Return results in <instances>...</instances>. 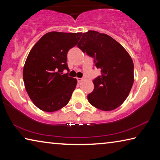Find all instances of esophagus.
Listing matches in <instances>:
<instances>
[{"instance_id":"34e87169","label":"esophagus","mask_w":160,"mask_h":160,"mask_svg":"<svg viewBox=\"0 0 160 160\" xmlns=\"http://www.w3.org/2000/svg\"><path fill=\"white\" fill-rule=\"evenodd\" d=\"M77 80L78 82H81L82 81L84 80V78H77Z\"/></svg>"}]
</instances>
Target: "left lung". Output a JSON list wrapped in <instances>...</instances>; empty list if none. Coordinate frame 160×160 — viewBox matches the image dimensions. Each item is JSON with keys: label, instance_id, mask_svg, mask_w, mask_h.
Returning <instances> with one entry per match:
<instances>
[{"label": "left lung", "instance_id": "1", "mask_svg": "<svg viewBox=\"0 0 160 160\" xmlns=\"http://www.w3.org/2000/svg\"><path fill=\"white\" fill-rule=\"evenodd\" d=\"M78 47L94 58L102 75L93 80L89 102L102 111L120 107L128 97L134 82L133 62L129 53L109 35L90 30L82 33Z\"/></svg>", "mask_w": 160, "mask_h": 160}]
</instances>
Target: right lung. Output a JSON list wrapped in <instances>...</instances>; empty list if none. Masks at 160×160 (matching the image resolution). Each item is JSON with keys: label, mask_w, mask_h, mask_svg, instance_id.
<instances>
[{"label": "right lung", "mask_w": 160, "mask_h": 160, "mask_svg": "<svg viewBox=\"0 0 160 160\" xmlns=\"http://www.w3.org/2000/svg\"><path fill=\"white\" fill-rule=\"evenodd\" d=\"M82 34L48 32L29 53L23 80L29 98L39 109L56 112L68 103L78 82L63 72L65 69L69 70L67 53L78 44Z\"/></svg>", "instance_id": "1"}]
</instances>
